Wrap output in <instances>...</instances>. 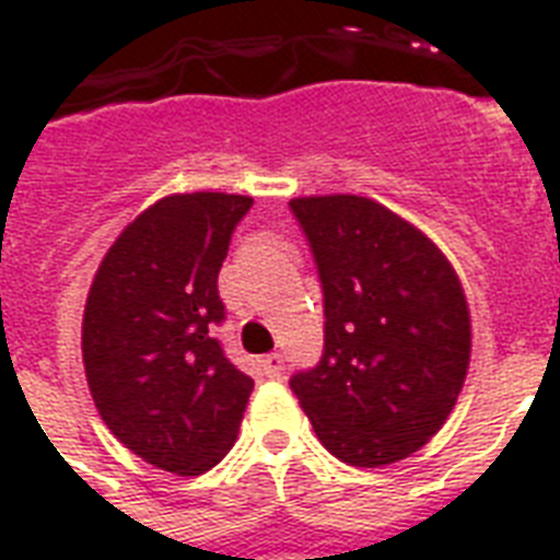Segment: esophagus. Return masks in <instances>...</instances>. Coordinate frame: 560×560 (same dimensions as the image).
I'll use <instances>...</instances> for the list:
<instances>
[{
    "label": "esophagus",
    "mask_w": 560,
    "mask_h": 560,
    "mask_svg": "<svg viewBox=\"0 0 560 560\" xmlns=\"http://www.w3.org/2000/svg\"><path fill=\"white\" fill-rule=\"evenodd\" d=\"M258 365H261V371H265L267 376H281V371H284V359H281V353H267V357L258 359Z\"/></svg>",
    "instance_id": "obj_1"
}]
</instances>
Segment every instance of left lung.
<instances>
[{"mask_svg":"<svg viewBox=\"0 0 560 560\" xmlns=\"http://www.w3.org/2000/svg\"><path fill=\"white\" fill-rule=\"evenodd\" d=\"M325 293V353L290 380L313 431L348 466L420 452L460 397L471 316L452 261L362 195L290 201Z\"/></svg>","mask_w":560,"mask_h":560,"instance_id":"1","label":"left lung"}]
</instances>
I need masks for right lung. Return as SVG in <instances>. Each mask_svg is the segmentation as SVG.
<instances>
[{
    "label": "right lung",
    "instance_id": "add662e5",
    "mask_svg": "<svg viewBox=\"0 0 560 560\" xmlns=\"http://www.w3.org/2000/svg\"><path fill=\"white\" fill-rule=\"evenodd\" d=\"M249 195H166L100 261L83 313L85 380L129 452L172 475H203L238 438L253 380L212 334L218 270Z\"/></svg>",
    "mask_w": 560,
    "mask_h": 560
}]
</instances>
